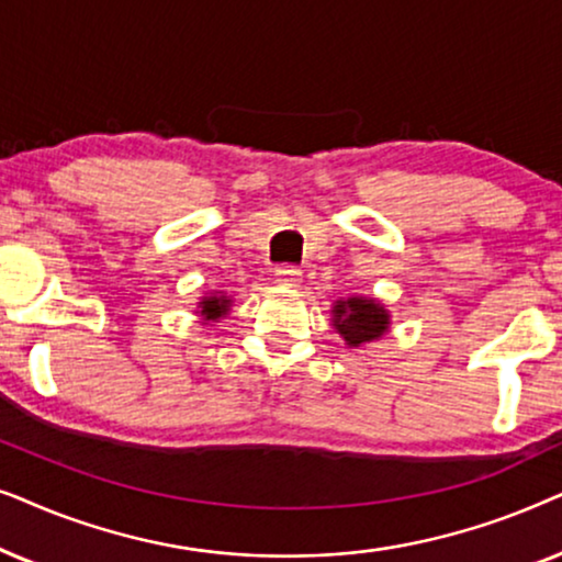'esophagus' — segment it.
Segmentation results:
<instances>
[{"label": "esophagus", "mask_w": 562, "mask_h": 562, "mask_svg": "<svg viewBox=\"0 0 562 562\" xmlns=\"http://www.w3.org/2000/svg\"><path fill=\"white\" fill-rule=\"evenodd\" d=\"M274 280L280 282V285H288V288H295L297 282L303 280V272L297 267H290V265H282L274 269Z\"/></svg>", "instance_id": "34e87169"}]
</instances>
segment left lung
<instances>
[{
	"label": "left lung",
	"mask_w": 562,
	"mask_h": 562,
	"mask_svg": "<svg viewBox=\"0 0 562 562\" xmlns=\"http://www.w3.org/2000/svg\"><path fill=\"white\" fill-rule=\"evenodd\" d=\"M331 326L349 349L364 347L391 331V311L378 297H339L331 305Z\"/></svg>",
	"instance_id": "8db88e82"
}]
</instances>
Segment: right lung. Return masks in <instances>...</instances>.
I'll list each match as a JSON object with an SVG mask.
<instances>
[{"label":"right lung","instance_id":"right-lung-1","mask_svg":"<svg viewBox=\"0 0 562 562\" xmlns=\"http://www.w3.org/2000/svg\"><path fill=\"white\" fill-rule=\"evenodd\" d=\"M231 305H234V297L223 293V290H213V293L200 297L194 313L200 316V324H218L221 318H226L231 313Z\"/></svg>","mask_w":562,"mask_h":562}]
</instances>
